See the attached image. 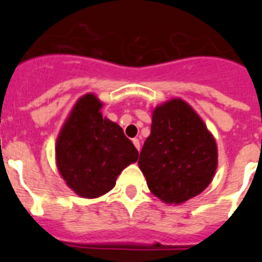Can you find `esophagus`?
Here are the masks:
<instances>
[{
	"instance_id": "esophagus-1",
	"label": "esophagus",
	"mask_w": 262,
	"mask_h": 262,
	"mask_svg": "<svg viewBox=\"0 0 262 262\" xmlns=\"http://www.w3.org/2000/svg\"><path fill=\"white\" fill-rule=\"evenodd\" d=\"M133 144L134 146H136V148L137 149H141V142H139V139H137V138H134L133 139Z\"/></svg>"
}]
</instances>
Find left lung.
<instances>
[{
  "label": "left lung",
  "mask_w": 262,
  "mask_h": 262,
  "mask_svg": "<svg viewBox=\"0 0 262 262\" xmlns=\"http://www.w3.org/2000/svg\"><path fill=\"white\" fill-rule=\"evenodd\" d=\"M216 144L196 113L180 99L156 107L139 168L150 191L170 204L196 196L212 181Z\"/></svg>",
  "instance_id": "obj_1"
}]
</instances>
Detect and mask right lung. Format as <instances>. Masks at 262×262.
<instances>
[{"label":"right lung","mask_w":262,"mask_h":262,"mask_svg":"<svg viewBox=\"0 0 262 262\" xmlns=\"http://www.w3.org/2000/svg\"><path fill=\"white\" fill-rule=\"evenodd\" d=\"M101 102L81 97L60 130L57 165L68 186L83 198H97L115 186L124 167L138 160V150L123 129L102 119Z\"/></svg>","instance_id":"right-lung-1"}]
</instances>
